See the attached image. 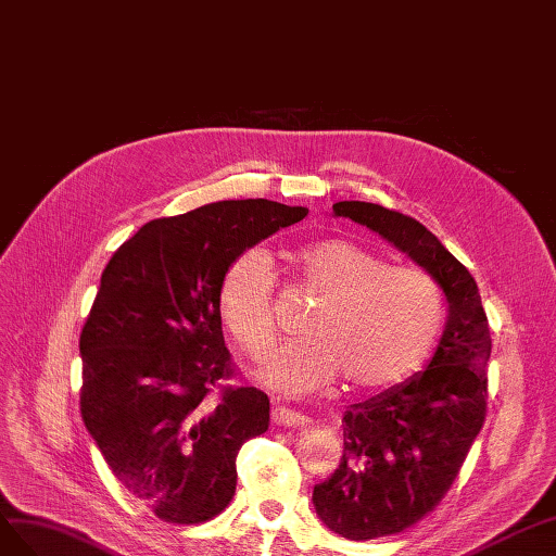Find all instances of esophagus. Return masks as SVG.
<instances>
[{
    "label": "esophagus",
    "mask_w": 556,
    "mask_h": 556,
    "mask_svg": "<svg viewBox=\"0 0 556 556\" xmlns=\"http://www.w3.org/2000/svg\"><path fill=\"white\" fill-rule=\"evenodd\" d=\"M273 421L277 426H289V428H305V426H309V417L300 415V412L289 409V407H275L273 409Z\"/></svg>",
    "instance_id": "34e87169"
}]
</instances>
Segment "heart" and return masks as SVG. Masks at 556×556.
I'll list each match as a JSON object with an SVG mask.
<instances>
[{
  "instance_id": "heart-1",
  "label": "heart",
  "mask_w": 556,
  "mask_h": 556,
  "mask_svg": "<svg viewBox=\"0 0 556 556\" xmlns=\"http://www.w3.org/2000/svg\"><path fill=\"white\" fill-rule=\"evenodd\" d=\"M289 265L314 305L300 319L303 338L279 346L256 370L265 387L305 395L338 375L352 389L389 387L433 352L445 305L421 269L389 267L346 240L300 247ZM273 291V267L258 249L240 253L220 277L218 316L249 354H263L275 340Z\"/></svg>"
}]
</instances>
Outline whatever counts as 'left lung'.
<instances>
[{"label":"left lung","instance_id":"8db88e82","mask_svg":"<svg viewBox=\"0 0 556 556\" xmlns=\"http://www.w3.org/2000/svg\"><path fill=\"white\" fill-rule=\"evenodd\" d=\"M332 216L382 237L447 298V324L428 366L346 407L340 466L314 486L326 529L372 541L417 525L447 494L486 415L491 336L478 283L419 220L358 200L336 202Z\"/></svg>","mask_w":556,"mask_h":556}]
</instances>
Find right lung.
Instances as JSON below:
<instances>
[{
    "mask_svg": "<svg viewBox=\"0 0 556 556\" xmlns=\"http://www.w3.org/2000/svg\"><path fill=\"white\" fill-rule=\"evenodd\" d=\"M307 216L273 200H220L141 226L104 267L81 330V417L116 480L172 525L230 503L235 458L267 431L269 401L224 387L230 354L216 307L226 267Z\"/></svg>",
    "mask_w": 556,
    "mask_h": 556,
    "instance_id": "1",
    "label": "right lung"
}]
</instances>
